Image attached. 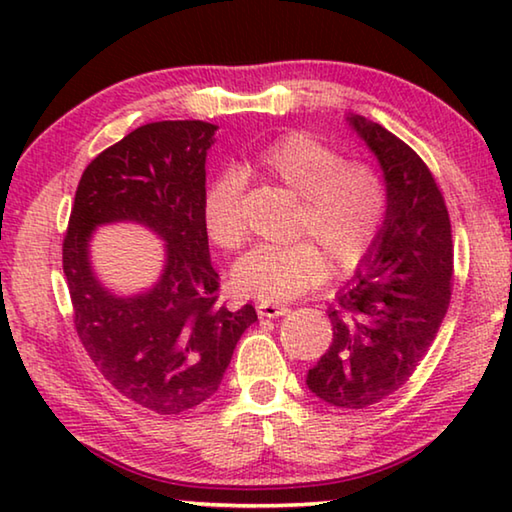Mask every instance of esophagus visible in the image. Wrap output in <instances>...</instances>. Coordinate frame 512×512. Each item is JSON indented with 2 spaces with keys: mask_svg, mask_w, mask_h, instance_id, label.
Instances as JSON below:
<instances>
[{
  "mask_svg": "<svg viewBox=\"0 0 512 512\" xmlns=\"http://www.w3.org/2000/svg\"><path fill=\"white\" fill-rule=\"evenodd\" d=\"M257 314L262 318H277V316H287L289 307L287 305H275V302H259L257 305Z\"/></svg>",
  "mask_w": 512,
  "mask_h": 512,
  "instance_id": "1",
  "label": "esophagus"
}]
</instances>
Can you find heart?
I'll list each match as a JSON object with an SVG mask.
<instances>
[{
  "mask_svg": "<svg viewBox=\"0 0 512 512\" xmlns=\"http://www.w3.org/2000/svg\"><path fill=\"white\" fill-rule=\"evenodd\" d=\"M244 173L275 180L300 196L293 237L284 246H257L232 268V287L264 302L302 296L325 280L359 268L375 246L388 210L381 171L366 160H343L309 133H287L262 146ZM244 178L223 171L205 189L203 223L216 246L235 250L246 237L241 219Z\"/></svg>",
  "mask_w": 512,
  "mask_h": 512,
  "instance_id": "b5f03b06",
  "label": "heart"
}]
</instances>
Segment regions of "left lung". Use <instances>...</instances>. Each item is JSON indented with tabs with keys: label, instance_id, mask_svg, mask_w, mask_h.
<instances>
[{
	"label": "left lung",
	"instance_id": "8db88e82",
	"mask_svg": "<svg viewBox=\"0 0 512 512\" xmlns=\"http://www.w3.org/2000/svg\"><path fill=\"white\" fill-rule=\"evenodd\" d=\"M377 155L388 189L379 237L327 309L334 339L307 386L339 409H366L402 388L436 339L454 282L445 198L427 164L400 137L348 117Z\"/></svg>",
	"mask_w": 512,
	"mask_h": 512
}]
</instances>
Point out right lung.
I'll list each match as a JSON object with an SVG mask.
<instances>
[{
  "mask_svg": "<svg viewBox=\"0 0 512 512\" xmlns=\"http://www.w3.org/2000/svg\"><path fill=\"white\" fill-rule=\"evenodd\" d=\"M216 126L155 121L135 128L85 167L63 241L76 334L117 391L160 415H178L216 393L253 305H216L219 273L203 223L205 158ZM142 222L168 244L161 280L115 297L89 264L94 227Z\"/></svg>",
  "mask_w": 512,
  "mask_h": 512,
  "instance_id": "right-lung-1",
  "label": "right lung"
}]
</instances>
